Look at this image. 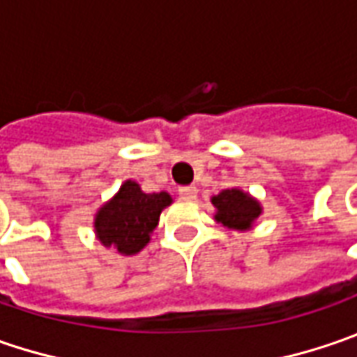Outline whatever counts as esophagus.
<instances>
[{"label":"esophagus","mask_w":357,"mask_h":357,"mask_svg":"<svg viewBox=\"0 0 357 357\" xmlns=\"http://www.w3.org/2000/svg\"><path fill=\"white\" fill-rule=\"evenodd\" d=\"M179 195L183 197V199H195L197 197V188L195 185H183V188H179Z\"/></svg>","instance_id":"esophagus-1"}]
</instances>
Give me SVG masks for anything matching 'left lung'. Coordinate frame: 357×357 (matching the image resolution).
I'll list each match as a JSON object with an SVG mask.
<instances>
[{"instance_id": "8db88e82", "label": "left lung", "mask_w": 357, "mask_h": 357, "mask_svg": "<svg viewBox=\"0 0 357 357\" xmlns=\"http://www.w3.org/2000/svg\"><path fill=\"white\" fill-rule=\"evenodd\" d=\"M211 204L215 208V215H213L215 222L238 231L250 229L261 213V206L256 197L241 192L238 188L224 190L218 195H213Z\"/></svg>"}]
</instances>
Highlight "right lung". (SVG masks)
<instances>
[{
  "mask_svg": "<svg viewBox=\"0 0 357 357\" xmlns=\"http://www.w3.org/2000/svg\"><path fill=\"white\" fill-rule=\"evenodd\" d=\"M169 204L172 195L167 192L146 194L139 183L128 179L96 213V236L105 248H116L121 256H133L148 245L162 209Z\"/></svg>",
  "mask_w": 357,
  "mask_h": 357,
  "instance_id": "obj_1",
  "label": "right lung"
}]
</instances>
